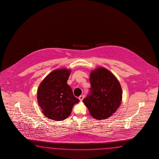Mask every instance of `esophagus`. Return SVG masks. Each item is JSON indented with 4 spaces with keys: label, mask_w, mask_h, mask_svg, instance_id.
<instances>
[{
    "label": "esophagus",
    "mask_w": 159,
    "mask_h": 159,
    "mask_svg": "<svg viewBox=\"0 0 159 159\" xmlns=\"http://www.w3.org/2000/svg\"><path fill=\"white\" fill-rule=\"evenodd\" d=\"M84 96H80L79 97V99L80 100V101H82L83 100V98H84Z\"/></svg>",
    "instance_id": "34e87169"
}]
</instances>
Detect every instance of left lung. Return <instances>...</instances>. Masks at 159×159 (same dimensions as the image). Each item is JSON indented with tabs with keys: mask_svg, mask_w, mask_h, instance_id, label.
<instances>
[{
	"mask_svg": "<svg viewBox=\"0 0 159 159\" xmlns=\"http://www.w3.org/2000/svg\"><path fill=\"white\" fill-rule=\"evenodd\" d=\"M90 82V93L83 102L94 119H107L120 106L122 98L120 83L111 72L104 67L92 71Z\"/></svg>",
	"mask_w": 159,
	"mask_h": 159,
	"instance_id": "left-lung-1",
	"label": "left lung"
}]
</instances>
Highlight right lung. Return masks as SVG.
Masks as SVG:
<instances>
[{
	"label": "right lung",
	"instance_id": "1",
	"mask_svg": "<svg viewBox=\"0 0 159 159\" xmlns=\"http://www.w3.org/2000/svg\"><path fill=\"white\" fill-rule=\"evenodd\" d=\"M70 72L67 69H56L39 86L38 103L43 113L50 120H63L67 118L73 106L79 101L67 84Z\"/></svg>",
	"mask_w": 159,
	"mask_h": 159
}]
</instances>
